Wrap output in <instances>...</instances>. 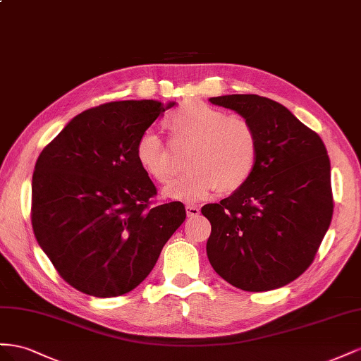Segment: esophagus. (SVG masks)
<instances>
[{
  "label": "esophagus",
  "instance_id": "obj_1",
  "mask_svg": "<svg viewBox=\"0 0 361 361\" xmlns=\"http://www.w3.org/2000/svg\"><path fill=\"white\" fill-rule=\"evenodd\" d=\"M186 213H188V218H197V216L200 214V209L197 207V205H188Z\"/></svg>",
  "mask_w": 361,
  "mask_h": 361
}]
</instances>
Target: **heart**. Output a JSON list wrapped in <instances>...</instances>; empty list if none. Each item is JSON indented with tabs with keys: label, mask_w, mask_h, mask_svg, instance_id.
<instances>
[{
	"label": "heart",
	"mask_w": 361,
	"mask_h": 361,
	"mask_svg": "<svg viewBox=\"0 0 361 361\" xmlns=\"http://www.w3.org/2000/svg\"><path fill=\"white\" fill-rule=\"evenodd\" d=\"M177 143L192 147L184 177L164 188L166 198L195 202L218 189L233 193L252 177L259 159V139L248 121L231 116L202 101H186L166 119ZM140 169L157 183H168L173 161L166 145L154 133H143L136 143Z\"/></svg>",
	"instance_id": "1"
}]
</instances>
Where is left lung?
<instances>
[{
    "label": "left lung",
    "instance_id": "8db88e82",
    "mask_svg": "<svg viewBox=\"0 0 361 361\" xmlns=\"http://www.w3.org/2000/svg\"><path fill=\"white\" fill-rule=\"evenodd\" d=\"M259 139L252 177L201 213L212 224L207 255L216 274L246 292L296 280L312 264L333 218L331 166L322 139L283 104L259 95H222Z\"/></svg>",
    "mask_w": 361,
    "mask_h": 361
}]
</instances>
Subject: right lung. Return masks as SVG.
Wrapping results in <instances>:
<instances>
[{"mask_svg": "<svg viewBox=\"0 0 361 361\" xmlns=\"http://www.w3.org/2000/svg\"><path fill=\"white\" fill-rule=\"evenodd\" d=\"M175 102H107L85 110L40 152L32 181L37 243L74 289L97 298L131 292L186 219L180 201L151 205L157 189L136 143Z\"/></svg>", "mask_w": 361, "mask_h": 361, "instance_id": "obj_1", "label": "right lung"}]
</instances>
